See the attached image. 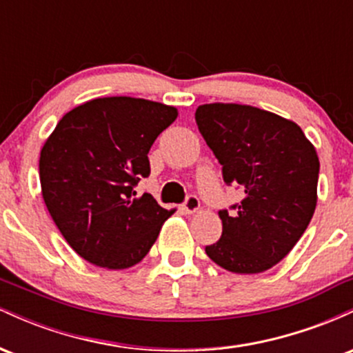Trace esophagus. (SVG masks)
Returning <instances> with one entry per match:
<instances>
[{
    "instance_id": "obj_1",
    "label": "esophagus",
    "mask_w": 353,
    "mask_h": 353,
    "mask_svg": "<svg viewBox=\"0 0 353 353\" xmlns=\"http://www.w3.org/2000/svg\"><path fill=\"white\" fill-rule=\"evenodd\" d=\"M182 209H184L185 214H196L197 210L201 209V202L197 199V196H192V194H190L184 204H182Z\"/></svg>"
}]
</instances>
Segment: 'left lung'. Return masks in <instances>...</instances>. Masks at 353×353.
<instances>
[{
    "instance_id": "1",
    "label": "left lung",
    "mask_w": 353,
    "mask_h": 353,
    "mask_svg": "<svg viewBox=\"0 0 353 353\" xmlns=\"http://www.w3.org/2000/svg\"><path fill=\"white\" fill-rule=\"evenodd\" d=\"M196 123L225 184L244 190L232 212H219L222 236L205 254L229 272H265L294 249L314 216L317 151L294 121L247 104H202Z\"/></svg>"
}]
</instances>
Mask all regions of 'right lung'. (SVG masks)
<instances>
[{"label":"right lung","mask_w":353,"mask_h":353,"mask_svg":"<svg viewBox=\"0 0 353 353\" xmlns=\"http://www.w3.org/2000/svg\"><path fill=\"white\" fill-rule=\"evenodd\" d=\"M177 117L174 106L112 96L66 112L39 156L44 204L76 254L121 270L145 257L165 219L151 194L134 185L151 172L148 152Z\"/></svg>","instance_id":"right-lung-1"}]
</instances>
